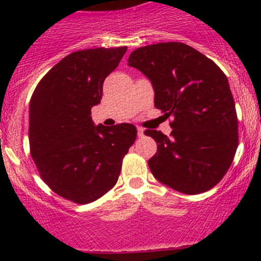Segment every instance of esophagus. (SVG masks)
<instances>
[{
    "label": "esophagus",
    "instance_id": "esophagus-1",
    "mask_svg": "<svg viewBox=\"0 0 261 261\" xmlns=\"http://www.w3.org/2000/svg\"><path fill=\"white\" fill-rule=\"evenodd\" d=\"M138 136L139 138H143L144 136V128L143 127H138Z\"/></svg>",
    "mask_w": 261,
    "mask_h": 261
}]
</instances>
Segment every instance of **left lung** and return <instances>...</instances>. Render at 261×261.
<instances>
[{"label":"left lung","mask_w":261,"mask_h":261,"mask_svg":"<svg viewBox=\"0 0 261 261\" xmlns=\"http://www.w3.org/2000/svg\"><path fill=\"white\" fill-rule=\"evenodd\" d=\"M128 65L149 78L155 107L173 118L170 136L144 131L158 145L147 162L152 175L180 193L213 188L239 145L235 101L225 73L198 50L177 41L134 50Z\"/></svg>","instance_id":"1"}]
</instances>
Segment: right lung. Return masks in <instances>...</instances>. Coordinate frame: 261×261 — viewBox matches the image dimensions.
<instances>
[{
  "label": "right lung",
  "mask_w": 261,
  "mask_h": 261,
  "mask_svg": "<svg viewBox=\"0 0 261 261\" xmlns=\"http://www.w3.org/2000/svg\"><path fill=\"white\" fill-rule=\"evenodd\" d=\"M127 46L74 51L41 78L30 99L29 143L41 179L78 204L101 198L117 183L136 127L94 126L92 107Z\"/></svg>",
  "instance_id": "1"
}]
</instances>
